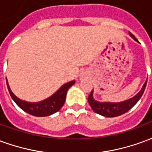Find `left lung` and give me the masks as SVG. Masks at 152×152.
Here are the masks:
<instances>
[{
  "instance_id": "left-lung-1",
  "label": "left lung",
  "mask_w": 152,
  "mask_h": 152,
  "mask_svg": "<svg viewBox=\"0 0 152 152\" xmlns=\"http://www.w3.org/2000/svg\"><path fill=\"white\" fill-rule=\"evenodd\" d=\"M129 36L134 40L137 41V40L134 35L132 34L131 32H129ZM147 80H146V82L144 83L142 88L141 89L140 91L137 93L136 95L133 97V98H131L130 99L125 100L124 102H98V101L94 100V99L93 98V90L92 92L90 93L89 97H88V102H89L91 108L93 109V111L96 112L97 114L101 115H103V116H106V117L119 116V115L127 112L128 111H129L138 102V100L141 99V97L143 94L144 90H145V88H146V86H147Z\"/></svg>"
}]
</instances>
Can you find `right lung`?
I'll list each match as a JSON object with an SVG mask.
<instances>
[{
  "mask_svg": "<svg viewBox=\"0 0 152 152\" xmlns=\"http://www.w3.org/2000/svg\"><path fill=\"white\" fill-rule=\"evenodd\" d=\"M6 84H7L9 93L11 96L12 99L22 110H23L27 113L32 115L34 116H47V115H50L55 112H58L60 109L62 108V107L65 102L66 92L70 87L75 84V80H72L70 82L64 84L63 86H61L59 89H58L56 92L53 94V95L50 96L43 101L37 102H26V101L19 99L11 91L7 79H6Z\"/></svg>",
  "mask_w": 152,
  "mask_h": 152,
  "instance_id": "obj_1",
  "label": "right lung"
}]
</instances>
